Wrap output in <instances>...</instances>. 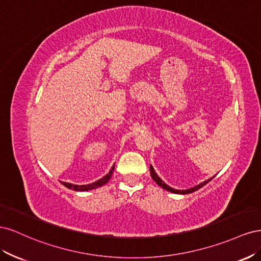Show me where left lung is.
Returning <instances> with one entry per match:
<instances>
[{"mask_svg": "<svg viewBox=\"0 0 261 261\" xmlns=\"http://www.w3.org/2000/svg\"><path fill=\"white\" fill-rule=\"evenodd\" d=\"M150 174H151V177H152V179L155 181V183L159 185L160 187H162V188H164L165 191H168V192H171V193H174V194H181V195H185V194H191V193H194V192H196V191H198L199 188H201L202 186H204L206 185L207 183H209V181L215 177H211V178H209L208 180H204V181H202V183H200L199 185H197V186H195V187H192V188H188V189H184V191H179V189H174V188H172V187H170L169 185H167L164 183V181L158 176V174L155 173V171H154V169H153V167L152 165H150Z\"/></svg>", "mask_w": 261, "mask_h": 261, "instance_id": "8db88e82", "label": "left lung"}]
</instances>
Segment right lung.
I'll use <instances>...</instances> for the list:
<instances>
[{"label": "right lung", "mask_w": 261, "mask_h": 261, "mask_svg": "<svg viewBox=\"0 0 261 261\" xmlns=\"http://www.w3.org/2000/svg\"><path fill=\"white\" fill-rule=\"evenodd\" d=\"M113 171H114V165L112 167V169L110 170V172L108 173V174H107L106 176H103L102 178L98 179L97 181H94V183H91V184H87V185H74V184H70V183H66V181H62V184L64 185L65 187H67L68 189H73V191H76V192L91 191V189L98 188V187H101V186H103L105 184H107L108 181H109V179L112 177Z\"/></svg>", "instance_id": "right-lung-1"}]
</instances>
